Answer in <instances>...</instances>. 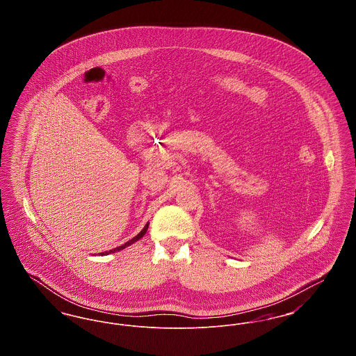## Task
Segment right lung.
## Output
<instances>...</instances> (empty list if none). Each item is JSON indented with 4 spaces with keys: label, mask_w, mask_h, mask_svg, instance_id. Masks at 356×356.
Returning a JSON list of instances; mask_svg holds the SVG:
<instances>
[{
    "label": "right lung",
    "mask_w": 356,
    "mask_h": 356,
    "mask_svg": "<svg viewBox=\"0 0 356 356\" xmlns=\"http://www.w3.org/2000/svg\"><path fill=\"white\" fill-rule=\"evenodd\" d=\"M148 225H149V222H147V224H145V227L140 231V234H137L134 238H131V240H129V241H127L125 244H122V245H120V247H116V248H113V250H111V251H105V252H102V254H100V256H105V254H115V252H118V251H121V250H124V248L129 247L131 244H134V243H136L137 240H140L141 237L145 235V232H147V229H148Z\"/></svg>",
    "instance_id": "1"
}]
</instances>
